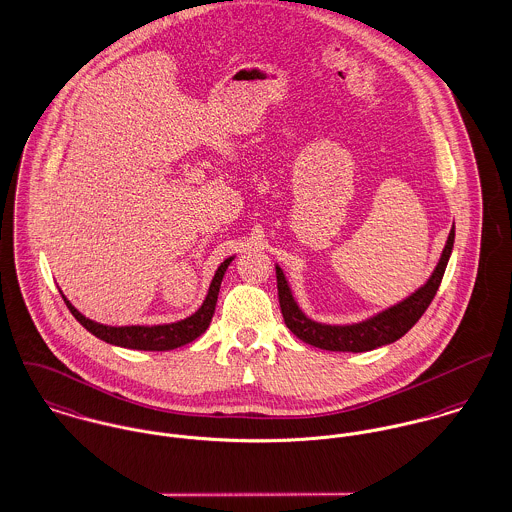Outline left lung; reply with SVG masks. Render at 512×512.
<instances>
[{"label": "left lung", "instance_id": "left-lung-1", "mask_svg": "<svg viewBox=\"0 0 512 512\" xmlns=\"http://www.w3.org/2000/svg\"><path fill=\"white\" fill-rule=\"evenodd\" d=\"M452 247H454V226L448 234L440 261L425 286H421L409 298L388 308L386 312L374 315L366 321L353 323V325H325V323H317L310 317H306L304 312L298 308L280 267H276L278 302H280V312L284 317V323L298 339H302L304 343H308L312 347L323 349V351L366 353V351L378 349L382 345H390L397 339H401L431 306V302L436 296V290L442 282L444 271H446Z\"/></svg>", "mask_w": 512, "mask_h": 512}]
</instances>
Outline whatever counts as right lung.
<instances>
[{"mask_svg":"<svg viewBox=\"0 0 512 512\" xmlns=\"http://www.w3.org/2000/svg\"><path fill=\"white\" fill-rule=\"evenodd\" d=\"M232 259L234 257L226 259L218 267L216 275H214L212 282H210L206 300L202 302V306L198 308L197 312L191 315V317H187V319L177 321V323L152 325V327H148V325L111 327V325H103V323L87 319L85 315L79 314L78 310L70 304V300L64 294H62V298H64L68 310L78 319L79 323L91 335H95L97 339H101L105 343L124 347V349H136V351H171V349H177V347H183V345L195 341L197 337H200L208 329V325L212 321V315H214V310H216L222 278H224L228 265L232 263Z\"/></svg>","mask_w":512,"mask_h":512,"instance_id":"right-lung-1","label":"right lung"}]
</instances>
